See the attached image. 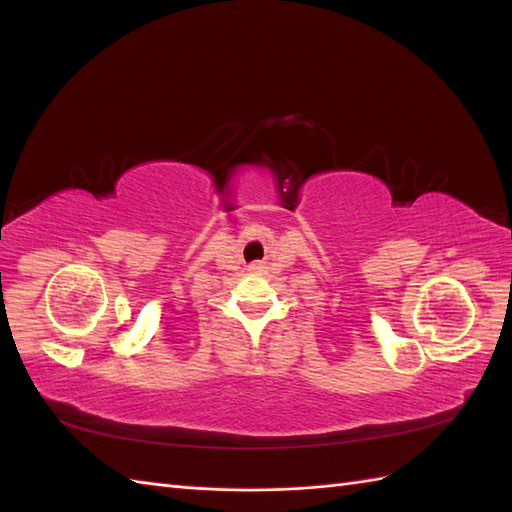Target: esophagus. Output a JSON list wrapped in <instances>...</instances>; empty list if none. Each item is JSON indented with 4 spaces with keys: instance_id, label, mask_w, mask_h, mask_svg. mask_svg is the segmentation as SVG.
<instances>
[{
    "instance_id": "esophagus-1",
    "label": "esophagus",
    "mask_w": 512,
    "mask_h": 512,
    "mask_svg": "<svg viewBox=\"0 0 512 512\" xmlns=\"http://www.w3.org/2000/svg\"><path fill=\"white\" fill-rule=\"evenodd\" d=\"M248 270H250V273H262V270H264V264L255 262V264H250V266H248Z\"/></svg>"
}]
</instances>
